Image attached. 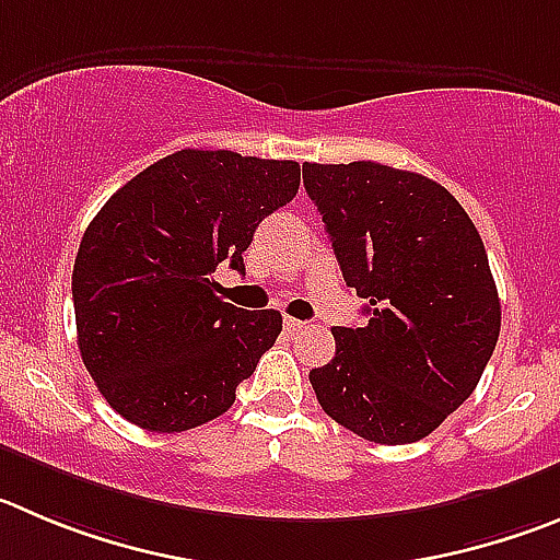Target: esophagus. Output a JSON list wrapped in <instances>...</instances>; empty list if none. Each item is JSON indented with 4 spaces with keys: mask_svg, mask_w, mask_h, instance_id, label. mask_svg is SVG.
I'll list each match as a JSON object with an SVG mask.
<instances>
[{
    "mask_svg": "<svg viewBox=\"0 0 560 560\" xmlns=\"http://www.w3.org/2000/svg\"><path fill=\"white\" fill-rule=\"evenodd\" d=\"M284 328H287V331H290V334H298V331H304L306 323H304V320H295V317H287Z\"/></svg>",
    "mask_w": 560,
    "mask_h": 560,
    "instance_id": "1",
    "label": "esophagus"
}]
</instances>
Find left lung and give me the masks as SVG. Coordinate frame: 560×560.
Segmentation results:
<instances>
[{"mask_svg":"<svg viewBox=\"0 0 560 560\" xmlns=\"http://www.w3.org/2000/svg\"><path fill=\"white\" fill-rule=\"evenodd\" d=\"M362 328L334 326L337 353L310 373L317 404L378 445L436 431L472 395L500 337V298L478 229L422 174L381 162L304 165Z\"/></svg>","mask_w":560,"mask_h":560,"instance_id":"left-lung-1","label":"left lung"}]
</instances>
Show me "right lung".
<instances>
[{
	"label": "right lung",
	"instance_id": "add662e5",
	"mask_svg": "<svg viewBox=\"0 0 560 560\" xmlns=\"http://www.w3.org/2000/svg\"><path fill=\"white\" fill-rule=\"evenodd\" d=\"M298 185L292 160L182 149L98 209L71 276L77 345L124 420L179 433L229 411L281 315L221 301L212 273L221 262L245 273L256 226Z\"/></svg>",
	"mask_w": 560,
	"mask_h": 560
}]
</instances>
